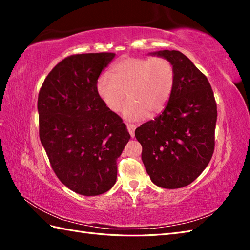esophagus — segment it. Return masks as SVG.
<instances>
[{
  "mask_svg": "<svg viewBox=\"0 0 250 250\" xmlns=\"http://www.w3.org/2000/svg\"><path fill=\"white\" fill-rule=\"evenodd\" d=\"M126 127H127V130L128 132H129V134L131 135V137L133 138L134 137V130H135V125L134 124H126Z\"/></svg>",
  "mask_w": 250,
  "mask_h": 250,
  "instance_id": "34e87169",
  "label": "esophagus"
}]
</instances>
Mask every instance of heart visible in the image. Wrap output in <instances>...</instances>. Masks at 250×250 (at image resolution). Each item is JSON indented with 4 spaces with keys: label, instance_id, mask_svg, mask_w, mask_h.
Returning a JSON list of instances; mask_svg holds the SVG:
<instances>
[{
    "label": "heart",
    "instance_id": "heart-1",
    "mask_svg": "<svg viewBox=\"0 0 250 250\" xmlns=\"http://www.w3.org/2000/svg\"><path fill=\"white\" fill-rule=\"evenodd\" d=\"M175 84V70L163 56H126L112 66V75L104 72L96 81V90L102 102L111 111H118L126 101L124 116L140 120L163 111L167 106ZM128 93H127L126 92Z\"/></svg>",
    "mask_w": 250,
    "mask_h": 250
}]
</instances>
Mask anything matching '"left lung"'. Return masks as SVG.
<instances>
[{"label": "left lung", "instance_id": "8db88e82", "mask_svg": "<svg viewBox=\"0 0 250 250\" xmlns=\"http://www.w3.org/2000/svg\"><path fill=\"white\" fill-rule=\"evenodd\" d=\"M152 54L173 63L175 84L165 110L134 134L152 183L178 188L193 183L213 156L217 104L207 76L183 53L164 50Z\"/></svg>", "mask_w": 250, "mask_h": 250}]
</instances>
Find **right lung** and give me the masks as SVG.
<instances>
[{"mask_svg":"<svg viewBox=\"0 0 250 250\" xmlns=\"http://www.w3.org/2000/svg\"><path fill=\"white\" fill-rule=\"evenodd\" d=\"M115 53L67 56L40 89V139L58 179L75 193L97 196L116 184L118 157L130 139L96 90Z\"/></svg>","mask_w":250,"mask_h":250,"instance_id":"obj_1","label":"right lung"}]
</instances>
